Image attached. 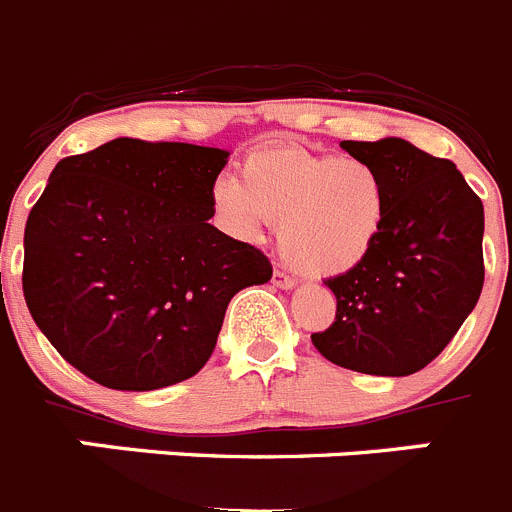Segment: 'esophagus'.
I'll use <instances>...</instances> for the list:
<instances>
[{
  "label": "esophagus",
  "instance_id": "obj_1",
  "mask_svg": "<svg viewBox=\"0 0 512 512\" xmlns=\"http://www.w3.org/2000/svg\"><path fill=\"white\" fill-rule=\"evenodd\" d=\"M271 281H274V287H279V289L297 287V279H294V276H289L284 269H274V274H271Z\"/></svg>",
  "mask_w": 512,
  "mask_h": 512
}]
</instances>
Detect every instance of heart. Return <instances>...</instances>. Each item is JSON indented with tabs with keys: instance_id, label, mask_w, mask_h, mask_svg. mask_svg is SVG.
Segmentation results:
<instances>
[{
	"instance_id": "obj_1",
	"label": "heart",
	"mask_w": 512,
	"mask_h": 512,
	"mask_svg": "<svg viewBox=\"0 0 512 512\" xmlns=\"http://www.w3.org/2000/svg\"><path fill=\"white\" fill-rule=\"evenodd\" d=\"M213 203L233 231L276 225L281 256L304 274L332 276L370 253L386 223V185L358 157L264 144L246 154L238 182L220 180Z\"/></svg>"
}]
</instances>
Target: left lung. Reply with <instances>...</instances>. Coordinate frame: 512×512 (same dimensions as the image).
Segmentation results:
<instances>
[{"instance_id": "1", "label": "left lung", "mask_w": 512, "mask_h": 512, "mask_svg": "<svg viewBox=\"0 0 512 512\" xmlns=\"http://www.w3.org/2000/svg\"><path fill=\"white\" fill-rule=\"evenodd\" d=\"M386 185V223L358 266L325 279L335 322L314 348L340 368L411 375L447 348L485 281V213L454 162L406 139L342 142Z\"/></svg>"}]
</instances>
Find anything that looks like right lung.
<instances>
[{
	"instance_id": "right-lung-1",
	"label": "right lung",
	"mask_w": 512,
	"mask_h": 512,
	"mask_svg": "<svg viewBox=\"0 0 512 512\" xmlns=\"http://www.w3.org/2000/svg\"><path fill=\"white\" fill-rule=\"evenodd\" d=\"M228 152L119 137L55 164L25 225L22 292L35 325L91 381L154 391L213 355L233 294L271 261L220 233Z\"/></svg>"
}]
</instances>
